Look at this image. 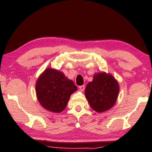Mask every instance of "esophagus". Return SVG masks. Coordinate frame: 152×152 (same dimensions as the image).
<instances>
[{"label":"esophagus","instance_id":"esophagus-1","mask_svg":"<svg viewBox=\"0 0 152 152\" xmlns=\"http://www.w3.org/2000/svg\"><path fill=\"white\" fill-rule=\"evenodd\" d=\"M79 88H80V90L82 91V92H83V91L85 90V85H81V86L79 87Z\"/></svg>","mask_w":152,"mask_h":152}]
</instances>
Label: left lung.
<instances>
[{"label": "left lung", "mask_w": 152, "mask_h": 152, "mask_svg": "<svg viewBox=\"0 0 152 152\" xmlns=\"http://www.w3.org/2000/svg\"><path fill=\"white\" fill-rule=\"evenodd\" d=\"M85 93L91 107L96 112H102L115 104L119 94V85L111 75L98 73L87 85Z\"/></svg>", "instance_id": "1"}]
</instances>
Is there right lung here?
<instances>
[{"instance_id": "obj_1", "label": "right lung", "mask_w": 152, "mask_h": 152, "mask_svg": "<svg viewBox=\"0 0 152 152\" xmlns=\"http://www.w3.org/2000/svg\"><path fill=\"white\" fill-rule=\"evenodd\" d=\"M77 90L72 80L55 69L48 68L36 83L38 101L45 110L52 112H61L67 106L69 97Z\"/></svg>"}]
</instances>
